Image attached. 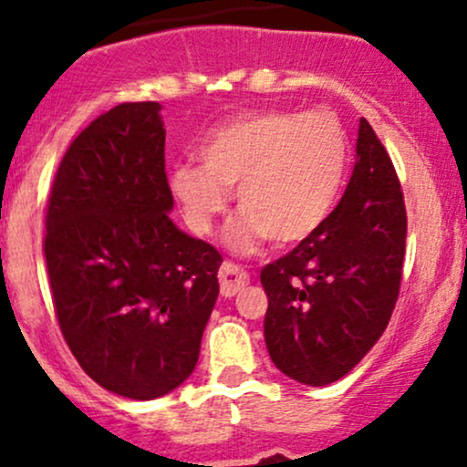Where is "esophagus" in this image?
I'll use <instances>...</instances> for the list:
<instances>
[{"mask_svg":"<svg viewBox=\"0 0 467 467\" xmlns=\"http://www.w3.org/2000/svg\"><path fill=\"white\" fill-rule=\"evenodd\" d=\"M248 284H250V276L245 270L239 268V265L225 261L222 268H219V285H222V296H234L237 292H242Z\"/></svg>","mask_w":467,"mask_h":467,"instance_id":"1","label":"esophagus"}]
</instances>
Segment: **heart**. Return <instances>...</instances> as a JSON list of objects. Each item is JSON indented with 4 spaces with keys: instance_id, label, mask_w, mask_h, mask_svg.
I'll return each mask as SVG.
<instances>
[{
    "instance_id": "obj_1",
    "label": "heart",
    "mask_w": 467,
    "mask_h": 467,
    "mask_svg": "<svg viewBox=\"0 0 467 467\" xmlns=\"http://www.w3.org/2000/svg\"><path fill=\"white\" fill-rule=\"evenodd\" d=\"M199 163H179L168 188L194 234H210L234 188L237 219L225 245L250 254L265 239L275 245L306 242L337 206L350 143L332 112H245L208 132Z\"/></svg>"
}]
</instances>
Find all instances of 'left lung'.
<instances>
[{
	"label": "left lung",
	"mask_w": 467,
	"mask_h": 467,
	"mask_svg": "<svg viewBox=\"0 0 467 467\" xmlns=\"http://www.w3.org/2000/svg\"><path fill=\"white\" fill-rule=\"evenodd\" d=\"M406 230L397 172L361 117L339 206L312 237L261 270L265 348L285 377L327 386L370 352L397 304Z\"/></svg>",
	"instance_id": "obj_1"
}]
</instances>
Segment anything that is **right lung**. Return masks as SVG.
Wrapping results in <instances>:
<instances>
[{
  "label": "right lung",
  "mask_w": 467,
  "mask_h": 467,
  "mask_svg": "<svg viewBox=\"0 0 467 467\" xmlns=\"http://www.w3.org/2000/svg\"><path fill=\"white\" fill-rule=\"evenodd\" d=\"M161 104H119L77 135L46 213L64 339L92 381L150 401L192 375L222 254L171 219Z\"/></svg>",
  "instance_id": "obj_1"
}]
</instances>
